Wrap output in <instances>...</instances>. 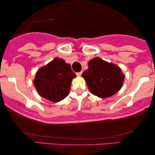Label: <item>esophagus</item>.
Instances as JSON below:
<instances>
[{
  "mask_svg": "<svg viewBox=\"0 0 155 155\" xmlns=\"http://www.w3.org/2000/svg\"><path fill=\"white\" fill-rule=\"evenodd\" d=\"M81 74H82V71H80V72H78V73H76V75H77L78 76H81Z\"/></svg>",
  "mask_w": 155,
  "mask_h": 155,
  "instance_id": "obj_1",
  "label": "esophagus"
}]
</instances>
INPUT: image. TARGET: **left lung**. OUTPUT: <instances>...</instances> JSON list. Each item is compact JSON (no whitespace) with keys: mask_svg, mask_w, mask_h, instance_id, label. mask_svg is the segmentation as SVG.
<instances>
[{"mask_svg":"<svg viewBox=\"0 0 155 155\" xmlns=\"http://www.w3.org/2000/svg\"><path fill=\"white\" fill-rule=\"evenodd\" d=\"M87 70L83 72L89 90L93 95L104 98L112 96L120 90L124 76L120 67L95 58L88 63Z\"/></svg>","mask_w":155,"mask_h":155,"instance_id":"8db88e82","label":"left lung"}]
</instances>
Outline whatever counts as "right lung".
<instances>
[{
  "instance_id": "obj_1",
  "label": "right lung",
  "mask_w": 155,
  "mask_h": 155,
  "mask_svg": "<svg viewBox=\"0 0 155 155\" xmlns=\"http://www.w3.org/2000/svg\"><path fill=\"white\" fill-rule=\"evenodd\" d=\"M75 77L70 64L57 58L39 69L33 83L39 95L56 103L68 95L71 81Z\"/></svg>"
}]
</instances>
